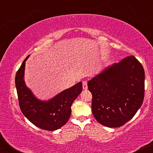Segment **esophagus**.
Segmentation results:
<instances>
[{
	"mask_svg": "<svg viewBox=\"0 0 153 153\" xmlns=\"http://www.w3.org/2000/svg\"><path fill=\"white\" fill-rule=\"evenodd\" d=\"M82 88L84 89V90H86L88 88V83H87V81H83L82 82Z\"/></svg>",
	"mask_w": 153,
	"mask_h": 153,
	"instance_id": "esophagus-1",
	"label": "esophagus"
}]
</instances>
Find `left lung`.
<instances>
[{
	"label": "left lung",
	"mask_w": 153,
	"mask_h": 153,
	"mask_svg": "<svg viewBox=\"0 0 153 153\" xmlns=\"http://www.w3.org/2000/svg\"><path fill=\"white\" fill-rule=\"evenodd\" d=\"M95 119L108 127H122L135 115L145 96V71L127 56L88 82Z\"/></svg>",
	"instance_id": "8db88e82"
}]
</instances>
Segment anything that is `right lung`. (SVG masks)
<instances>
[{
    "instance_id": "1",
    "label": "right lung",
    "mask_w": 153,
    "mask_h": 153,
    "mask_svg": "<svg viewBox=\"0 0 153 153\" xmlns=\"http://www.w3.org/2000/svg\"><path fill=\"white\" fill-rule=\"evenodd\" d=\"M26 57L16 74L15 83L21 111L30 122L47 131L58 129L68 122L71 106L82 90V82L63 91L49 101H40L27 88L24 80Z\"/></svg>"
}]
</instances>
